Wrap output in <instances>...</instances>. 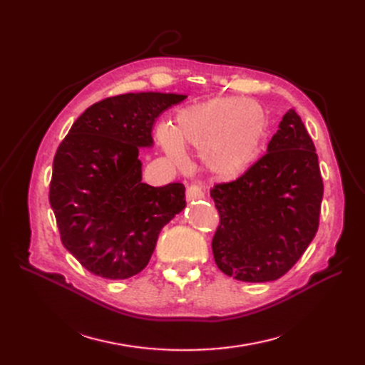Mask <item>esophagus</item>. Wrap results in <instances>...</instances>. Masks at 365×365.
Instances as JSON below:
<instances>
[{
    "mask_svg": "<svg viewBox=\"0 0 365 365\" xmlns=\"http://www.w3.org/2000/svg\"><path fill=\"white\" fill-rule=\"evenodd\" d=\"M185 197L187 201H193V200H202L204 197V192L200 185H189L187 187V192H185Z\"/></svg>",
    "mask_w": 365,
    "mask_h": 365,
    "instance_id": "esophagus-1",
    "label": "esophagus"
}]
</instances>
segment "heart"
I'll list each match as a JSON object with an SVG mask.
<instances>
[{
  "label": "heart",
  "mask_w": 365,
  "mask_h": 365,
  "mask_svg": "<svg viewBox=\"0 0 365 365\" xmlns=\"http://www.w3.org/2000/svg\"><path fill=\"white\" fill-rule=\"evenodd\" d=\"M268 130L263 109L240 97H216L180 109L157 138L172 161H184V146L200 149L204 168L217 178H235L256 160Z\"/></svg>",
  "instance_id": "b5f03b06"
}]
</instances>
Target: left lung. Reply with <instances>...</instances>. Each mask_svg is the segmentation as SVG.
<instances>
[{
	"instance_id": "8db88e82",
	"label": "left lung",
	"mask_w": 365,
	"mask_h": 365,
	"mask_svg": "<svg viewBox=\"0 0 365 365\" xmlns=\"http://www.w3.org/2000/svg\"><path fill=\"white\" fill-rule=\"evenodd\" d=\"M323 192L314 141L289 109L267 153L210 190L220 216L212 242L217 268L240 282L280 279L315 237Z\"/></svg>"
}]
</instances>
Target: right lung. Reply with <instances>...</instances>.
I'll list each match as a JSON object with an SVG mask.
<instances>
[{
    "label": "right lung",
    "mask_w": 365,
    "mask_h": 365,
    "mask_svg": "<svg viewBox=\"0 0 365 365\" xmlns=\"http://www.w3.org/2000/svg\"><path fill=\"white\" fill-rule=\"evenodd\" d=\"M187 96L128 93L77 118L53 160L50 205L61 240L94 275L123 280L146 268L160 231L185 207V187L141 181L140 148L152 126Z\"/></svg>",
    "instance_id": "right-lung-1"
}]
</instances>
